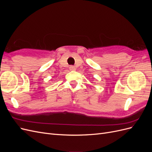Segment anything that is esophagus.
<instances>
[{
    "mask_svg": "<svg viewBox=\"0 0 152 152\" xmlns=\"http://www.w3.org/2000/svg\"><path fill=\"white\" fill-rule=\"evenodd\" d=\"M70 70L71 71H75V67L73 66H70Z\"/></svg>",
    "mask_w": 152,
    "mask_h": 152,
    "instance_id": "esophagus-1",
    "label": "esophagus"
}]
</instances>
